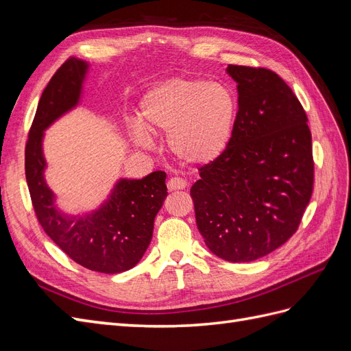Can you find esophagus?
Returning <instances> with one entry per match:
<instances>
[{
    "label": "esophagus",
    "instance_id": "esophagus-1",
    "mask_svg": "<svg viewBox=\"0 0 351 351\" xmlns=\"http://www.w3.org/2000/svg\"><path fill=\"white\" fill-rule=\"evenodd\" d=\"M168 190L169 192H174V190H183L187 187V182L182 177H171L168 180Z\"/></svg>",
    "mask_w": 351,
    "mask_h": 351
}]
</instances>
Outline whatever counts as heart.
<instances>
[{
  "instance_id": "heart-1",
  "label": "heart",
  "mask_w": 351,
  "mask_h": 351,
  "mask_svg": "<svg viewBox=\"0 0 351 351\" xmlns=\"http://www.w3.org/2000/svg\"><path fill=\"white\" fill-rule=\"evenodd\" d=\"M237 119L239 101L227 84L193 77L156 84L139 105L141 124L151 133L168 134L169 151L190 165L214 162L224 154ZM143 128L134 125V139L147 146L151 137Z\"/></svg>"
}]
</instances>
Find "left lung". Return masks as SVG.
<instances>
[{
	"label": "left lung",
	"instance_id": "left-lung-1",
	"mask_svg": "<svg viewBox=\"0 0 351 351\" xmlns=\"http://www.w3.org/2000/svg\"><path fill=\"white\" fill-rule=\"evenodd\" d=\"M239 119L214 162L199 168L190 189L196 224L212 253L250 262L274 252L300 226L313 192L307 115L277 73L232 66Z\"/></svg>",
	"mask_w": 351,
	"mask_h": 351
}]
</instances>
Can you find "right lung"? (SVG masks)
Masks as SVG:
<instances>
[{"instance_id":"right-lung-1","label":"right lung","mask_w":351,"mask_h":351,"mask_svg":"<svg viewBox=\"0 0 351 351\" xmlns=\"http://www.w3.org/2000/svg\"><path fill=\"white\" fill-rule=\"evenodd\" d=\"M88 64L69 58L42 92L25 149V171L36 218L44 231L70 259L90 271L119 274L142 259L152 240L154 219L167 197L164 171L142 180L123 178L110 199L84 217H69L54 205L44 180V130L76 107Z\"/></svg>"}]
</instances>
